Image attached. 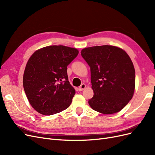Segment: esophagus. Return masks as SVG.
Here are the masks:
<instances>
[{"label":"esophagus","mask_w":155,"mask_h":155,"mask_svg":"<svg viewBox=\"0 0 155 155\" xmlns=\"http://www.w3.org/2000/svg\"><path fill=\"white\" fill-rule=\"evenodd\" d=\"M85 87H86L85 84L83 83V84H81V86L78 88V90H79V91H82L84 90V89L85 88Z\"/></svg>","instance_id":"1"}]
</instances>
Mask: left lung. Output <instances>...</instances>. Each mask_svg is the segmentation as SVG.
Returning <instances> with one entry per match:
<instances>
[{
	"mask_svg": "<svg viewBox=\"0 0 155 155\" xmlns=\"http://www.w3.org/2000/svg\"><path fill=\"white\" fill-rule=\"evenodd\" d=\"M91 68L93 110L111 114L120 111L132 99L135 70L128 54L120 48L103 45L85 48L81 52Z\"/></svg>",
	"mask_w": 155,
	"mask_h": 155,
	"instance_id": "obj_1",
	"label": "left lung"
}]
</instances>
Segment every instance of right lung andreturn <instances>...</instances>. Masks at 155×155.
Wrapping results in <instances>:
<instances>
[{"label":"right lung","instance_id":"1","mask_svg":"<svg viewBox=\"0 0 155 155\" xmlns=\"http://www.w3.org/2000/svg\"><path fill=\"white\" fill-rule=\"evenodd\" d=\"M76 48L63 45L37 50L26 65L23 87L30 105L43 115H52L70 105L76 91L68 81L67 66L77 57Z\"/></svg>","mask_w":155,"mask_h":155}]
</instances>
